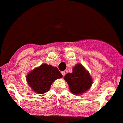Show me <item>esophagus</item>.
<instances>
[{
    "label": "esophagus",
    "instance_id": "esophagus-1",
    "mask_svg": "<svg viewBox=\"0 0 123 123\" xmlns=\"http://www.w3.org/2000/svg\"><path fill=\"white\" fill-rule=\"evenodd\" d=\"M61 74H62V75L63 76H64L65 74H66V72H65L64 71H62V72H61Z\"/></svg>",
    "mask_w": 123,
    "mask_h": 123
}]
</instances>
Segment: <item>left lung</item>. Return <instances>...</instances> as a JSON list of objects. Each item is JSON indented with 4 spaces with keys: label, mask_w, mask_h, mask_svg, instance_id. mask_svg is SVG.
Returning <instances> with one entry per match:
<instances>
[{
    "label": "left lung",
    "mask_w": 123,
    "mask_h": 123,
    "mask_svg": "<svg viewBox=\"0 0 123 123\" xmlns=\"http://www.w3.org/2000/svg\"><path fill=\"white\" fill-rule=\"evenodd\" d=\"M64 79L69 85L70 92L75 95L86 92L91 87L93 82L89 72L80 64L75 65L73 72L67 74Z\"/></svg>",
    "instance_id": "1"
}]
</instances>
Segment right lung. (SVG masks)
Instances as JSON below:
<instances>
[{"label":"right lung","mask_w":123,"mask_h":123,"mask_svg":"<svg viewBox=\"0 0 123 123\" xmlns=\"http://www.w3.org/2000/svg\"><path fill=\"white\" fill-rule=\"evenodd\" d=\"M62 75L56 67L43 64L34 69L26 75V81L34 92L43 94L48 92L51 84Z\"/></svg>","instance_id":"add662e5"}]
</instances>
